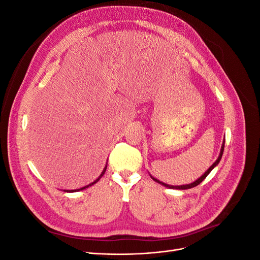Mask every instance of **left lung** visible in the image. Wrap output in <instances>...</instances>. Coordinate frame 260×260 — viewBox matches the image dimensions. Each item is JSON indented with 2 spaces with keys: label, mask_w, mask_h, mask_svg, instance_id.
Masks as SVG:
<instances>
[{
  "label": "left lung",
  "mask_w": 260,
  "mask_h": 260,
  "mask_svg": "<svg viewBox=\"0 0 260 260\" xmlns=\"http://www.w3.org/2000/svg\"><path fill=\"white\" fill-rule=\"evenodd\" d=\"M223 149H224V140H223V143H222V145H221V149H220V154H219V157L217 158V160L211 165V166L208 168V170L205 172V174H204L202 177H200L196 181H194L193 183L185 184V185H169V184H166V183L161 182V181H159V180H157L156 178H154V177H152V176H151V178H152L154 181H156V182H158L159 184H161V185H164V186L169 187V188H176V190H187V188L194 187V186H196V185H199V184L202 182V181L209 175V172L217 166V165L219 164V161L221 160V157H222V154H223Z\"/></svg>",
  "instance_id": "obj_1"
}]
</instances>
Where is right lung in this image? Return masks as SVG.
<instances>
[{
  "label": "right lung",
  "instance_id": "right-lung-1",
  "mask_svg": "<svg viewBox=\"0 0 260 260\" xmlns=\"http://www.w3.org/2000/svg\"><path fill=\"white\" fill-rule=\"evenodd\" d=\"M106 168H107V165H106V166H105V168L103 169V171H102V174H101V176L95 180V181H94V182H92V183H90L89 185H86V186H83V187H81V188H78V190H65V192H78V191H81V190H84V188H86V187H89V186H91V185H93L94 183H96L98 182V181L102 178V177H103V175L105 174V171H106Z\"/></svg>",
  "mask_w": 260,
  "mask_h": 260
}]
</instances>
